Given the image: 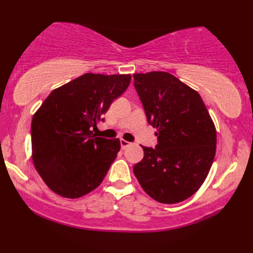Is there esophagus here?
<instances>
[{
    "label": "esophagus",
    "mask_w": 253,
    "mask_h": 253,
    "mask_svg": "<svg viewBox=\"0 0 253 253\" xmlns=\"http://www.w3.org/2000/svg\"><path fill=\"white\" fill-rule=\"evenodd\" d=\"M130 144H131L130 142H127L126 140H122V141H120V147H122L123 150H125V149H126L127 147H129Z\"/></svg>",
    "instance_id": "1"
}]
</instances>
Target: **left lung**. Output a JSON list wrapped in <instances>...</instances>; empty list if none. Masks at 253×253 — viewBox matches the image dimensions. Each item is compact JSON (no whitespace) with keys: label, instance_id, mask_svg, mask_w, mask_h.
<instances>
[{"label":"left lung","instance_id":"8db88e82","mask_svg":"<svg viewBox=\"0 0 253 253\" xmlns=\"http://www.w3.org/2000/svg\"><path fill=\"white\" fill-rule=\"evenodd\" d=\"M133 77L158 140L156 148L142 147L144 157L135 164L134 174L155 201L180 203L193 196L208 176L215 156V126L201 95L170 73Z\"/></svg>","mask_w":253,"mask_h":253}]
</instances>
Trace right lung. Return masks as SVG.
I'll return each instance as SVG.
<instances>
[{
	"instance_id": "obj_1",
	"label": "right lung",
	"mask_w": 253,
	"mask_h": 253,
	"mask_svg": "<svg viewBox=\"0 0 253 253\" xmlns=\"http://www.w3.org/2000/svg\"><path fill=\"white\" fill-rule=\"evenodd\" d=\"M130 74L86 73L56 88L32 119V158L59 196L79 198L102 183L120 150L119 138L95 137V127L127 89Z\"/></svg>"
}]
</instances>
